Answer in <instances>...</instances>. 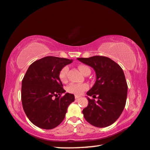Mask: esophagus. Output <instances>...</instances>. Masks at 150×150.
Wrapping results in <instances>:
<instances>
[{"label": "esophagus", "mask_w": 150, "mask_h": 150, "mask_svg": "<svg viewBox=\"0 0 150 150\" xmlns=\"http://www.w3.org/2000/svg\"><path fill=\"white\" fill-rule=\"evenodd\" d=\"M80 97H81L80 96H77V95H75V98L76 99H79V98H80Z\"/></svg>", "instance_id": "34e87169"}]
</instances>
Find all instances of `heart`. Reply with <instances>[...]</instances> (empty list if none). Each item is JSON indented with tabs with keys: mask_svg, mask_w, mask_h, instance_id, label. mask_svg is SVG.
<instances>
[{
	"mask_svg": "<svg viewBox=\"0 0 150 150\" xmlns=\"http://www.w3.org/2000/svg\"><path fill=\"white\" fill-rule=\"evenodd\" d=\"M79 68L80 71L85 75L87 71H90L89 68L86 65H79ZM69 67L67 66L64 67L61 69L60 72L59 73V77L61 81L65 82L67 79V72ZM88 89V85L87 84H77V83H71L67 87V91L71 93H74L77 95H80L83 93L85 90Z\"/></svg>",
	"mask_w": 150,
	"mask_h": 150,
	"instance_id": "b5f03b06",
	"label": "heart"
}]
</instances>
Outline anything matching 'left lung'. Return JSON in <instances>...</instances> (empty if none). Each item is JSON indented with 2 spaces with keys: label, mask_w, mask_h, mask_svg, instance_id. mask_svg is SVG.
<instances>
[{
  "label": "left lung",
  "mask_w": 150,
  "mask_h": 150,
  "mask_svg": "<svg viewBox=\"0 0 150 150\" xmlns=\"http://www.w3.org/2000/svg\"><path fill=\"white\" fill-rule=\"evenodd\" d=\"M93 69L96 81L88 96H97V101L87 96L89 101L83 110L85 120L97 127H105L115 122L124 109L127 99V85L122 67L111 59L103 56L77 58Z\"/></svg>",
  "instance_id": "1"
}]
</instances>
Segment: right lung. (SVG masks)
Returning a JSON list of instances; mask_svg holds the SVG:
<instances>
[{
	"label": "right lung",
	"instance_id": "obj_1",
	"mask_svg": "<svg viewBox=\"0 0 150 150\" xmlns=\"http://www.w3.org/2000/svg\"><path fill=\"white\" fill-rule=\"evenodd\" d=\"M72 59L45 57L33 63L24 76L21 87L23 109L30 122L45 129L56 127L63 122L67 108L75 101L73 94L65 93L59 79L61 69Z\"/></svg>",
	"mask_w": 150,
	"mask_h": 150
}]
</instances>
